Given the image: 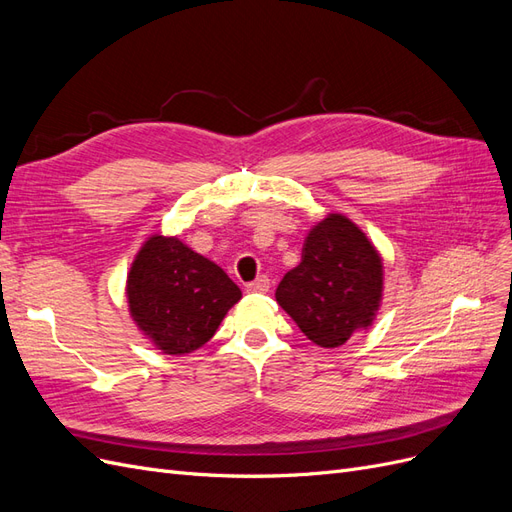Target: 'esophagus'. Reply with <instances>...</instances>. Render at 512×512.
<instances>
[{"instance_id": "34e87169", "label": "esophagus", "mask_w": 512, "mask_h": 512, "mask_svg": "<svg viewBox=\"0 0 512 512\" xmlns=\"http://www.w3.org/2000/svg\"><path fill=\"white\" fill-rule=\"evenodd\" d=\"M269 286H271V282H269V277H267V275H260V277H256V280H254V282H250V284H247V292L265 294V292L269 290Z\"/></svg>"}]
</instances>
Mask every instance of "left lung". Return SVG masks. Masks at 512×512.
Instances as JSON below:
<instances>
[{
  "label": "left lung",
  "instance_id": "8db88e82",
  "mask_svg": "<svg viewBox=\"0 0 512 512\" xmlns=\"http://www.w3.org/2000/svg\"><path fill=\"white\" fill-rule=\"evenodd\" d=\"M382 258L346 215L329 213L303 243L301 262L275 290L299 329L322 348L367 329L382 299Z\"/></svg>",
  "mask_w": 512,
  "mask_h": 512
}]
</instances>
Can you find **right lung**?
Wrapping results in <instances>:
<instances>
[{"label":"right lung","mask_w":512,"mask_h":512,"mask_svg":"<svg viewBox=\"0 0 512 512\" xmlns=\"http://www.w3.org/2000/svg\"><path fill=\"white\" fill-rule=\"evenodd\" d=\"M126 294L138 329L164 354L205 346L241 299L239 286L215 262L162 235L136 254Z\"/></svg>","instance_id":"add662e5"}]
</instances>
